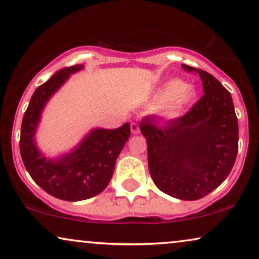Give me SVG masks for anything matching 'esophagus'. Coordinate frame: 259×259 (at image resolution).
<instances>
[{
  "mask_svg": "<svg viewBox=\"0 0 259 259\" xmlns=\"http://www.w3.org/2000/svg\"><path fill=\"white\" fill-rule=\"evenodd\" d=\"M131 131H132L133 134H139L140 133L139 125H138L137 122H132L131 123Z\"/></svg>",
  "mask_w": 259,
  "mask_h": 259,
  "instance_id": "esophagus-1",
  "label": "esophagus"
}]
</instances>
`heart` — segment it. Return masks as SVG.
Listing matches in <instances>:
<instances>
[{"mask_svg": "<svg viewBox=\"0 0 259 259\" xmlns=\"http://www.w3.org/2000/svg\"><path fill=\"white\" fill-rule=\"evenodd\" d=\"M194 91L182 80L172 79L160 84L153 94V100L161 106L162 114L167 118L180 115L187 105L193 100Z\"/></svg>", "mask_w": 259, "mask_h": 259, "instance_id": "heart-1", "label": "heart"}]
</instances>
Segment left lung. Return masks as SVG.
I'll use <instances>...</instances> for the list:
<instances>
[{"instance_id": "1", "label": "left lung", "mask_w": 259, "mask_h": 259, "mask_svg": "<svg viewBox=\"0 0 259 259\" xmlns=\"http://www.w3.org/2000/svg\"><path fill=\"white\" fill-rule=\"evenodd\" d=\"M182 67L200 76L203 97L165 125L145 116L140 131L147 139L148 169L155 186L178 199L197 200L231 172L238 153V120L231 94L214 76Z\"/></svg>"}]
</instances>
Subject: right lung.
Wrapping results in <instances>:
<instances>
[{"mask_svg":"<svg viewBox=\"0 0 259 259\" xmlns=\"http://www.w3.org/2000/svg\"><path fill=\"white\" fill-rule=\"evenodd\" d=\"M82 65L66 67L38 86L30 99L21 126L20 152L31 178L42 190L67 201L88 199L107 187L115 161L131 134L130 123L115 130L95 128L70 153L56 159L42 155L35 144V133L42 109L49 98Z\"/></svg>","mask_w":259,"mask_h":259,"instance_id":"obj_1","label":"right lung"}]
</instances>
